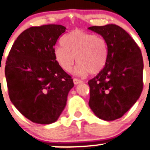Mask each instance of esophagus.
I'll use <instances>...</instances> for the list:
<instances>
[{
  "mask_svg": "<svg viewBox=\"0 0 150 150\" xmlns=\"http://www.w3.org/2000/svg\"><path fill=\"white\" fill-rule=\"evenodd\" d=\"M82 81L80 80V79H76V78H74V85H78L79 83H82Z\"/></svg>",
  "mask_w": 150,
  "mask_h": 150,
  "instance_id": "34e87169",
  "label": "esophagus"
}]
</instances>
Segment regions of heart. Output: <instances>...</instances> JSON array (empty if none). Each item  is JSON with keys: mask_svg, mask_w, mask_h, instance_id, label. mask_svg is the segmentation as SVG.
Segmentation results:
<instances>
[{"mask_svg": "<svg viewBox=\"0 0 150 150\" xmlns=\"http://www.w3.org/2000/svg\"><path fill=\"white\" fill-rule=\"evenodd\" d=\"M60 44L62 47L54 50V59L67 72L71 71L76 60L78 64L74 73L77 76L98 74L106 64L108 56L106 41L93 34L74 30L62 38Z\"/></svg>", "mask_w": 150, "mask_h": 150, "instance_id": "1", "label": "heart"}]
</instances>
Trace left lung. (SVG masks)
<instances>
[{"instance_id": "left-lung-1", "label": "left lung", "mask_w": 150, "mask_h": 150, "mask_svg": "<svg viewBox=\"0 0 150 150\" xmlns=\"http://www.w3.org/2000/svg\"><path fill=\"white\" fill-rule=\"evenodd\" d=\"M106 41L108 56L103 69L88 81L89 106L99 119L113 121L123 116L143 90L142 51L125 30L115 24L91 26Z\"/></svg>"}]
</instances>
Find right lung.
I'll use <instances>...</instances> for the list:
<instances>
[{
	"instance_id": "obj_1",
	"label": "right lung",
	"mask_w": 150,
	"mask_h": 150,
	"mask_svg": "<svg viewBox=\"0 0 150 150\" xmlns=\"http://www.w3.org/2000/svg\"><path fill=\"white\" fill-rule=\"evenodd\" d=\"M65 29L55 24L31 27L18 37L7 57L5 75L10 100L34 123L56 122L74 85L54 59V45Z\"/></svg>"
}]
</instances>
